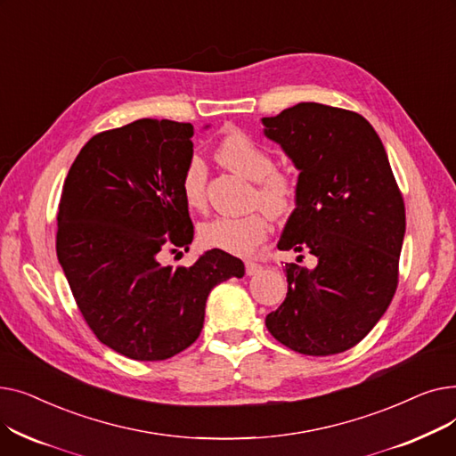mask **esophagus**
<instances>
[{
  "mask_svg": "<svg viewBox=\"0 0 456 456\" xmlns=\"http://www.w3.org/2000/svg\"><path fill=\"white\" fill-rule=\"evenodd\" d=\"M244 265H246V273L248 275H255V273H258L262 270V266L258 265V262H253V260H246Z\"/></svg>",
  "mask_w": 456,
  "mask_h": 456,
  "instance_id": "1",
  "label": "esophagus"
}]
</instances>
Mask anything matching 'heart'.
<instances>
[{
  "label": "heart",
  "instance_id": "obj_1",
  "mask_svg": "<svg viewBox=\"0 0 456 456\" xmlns=\"http://www.w3.org/2000/svg\"><path fill=\"white\" fill-rule=\"evenodd\" d=\"M218 159L229 170L253 181L249 203L265 208L273 218L289 214L297 198L296 179L277 170L272 155L242 131L224 136L216 148ZM207 164L200 155H191L181 174V194L190 208H203L207 201ZM264 210V211H265ZM255 208L246 214H218L200 225L201 242L208 248L232 255H248L266 240L270 232L268 215Z\"/></svg>",
  "mask_w": 456,
  "mask_h": 456
}]
</instances>
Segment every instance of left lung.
I'll return each mask as SVG.
<instances>
[{
  "label": "left lung",
  "mask_w": 456,
  "mask_h": 456,
  "mask_svg": "<svg viewBox=\"0 0 456 456\" xmlns=\"http://www.w3.org/2000/svg\"><path fill=\"white\" fill-rule=\"evenodd\" d=\"M262 124L299 170L277 248L316 260L313 270L284 266L289 294L266 327L303 354L347 351L387 313L399 282L404 203L387 150L364 116L322 103H297Z\"/></svg>",
  "instance_id": "1"
}]
</instances>
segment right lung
I'll list each match as a JSON object with an SVG mask.
<instances>
[{
    "label": "right lung",
    "instance_id": "1",
    "mask_svg": "<svg viewBox=\"0 0 456 456\" xmlns=\"http://www.w3.org/2000/svg\"><path fill=\"white\" fill-rule=\"evenodd\" d=\"M194 127L136 119L92 136L66 175L57 256L81 314L102 344L133 361H166L200 337L216 284L244 262L210 249L191 266L162 265L194 238L181 174Z\"/></svg>",
    "mask_w": 456,
    "mask_h": 456
}]
</instances>
